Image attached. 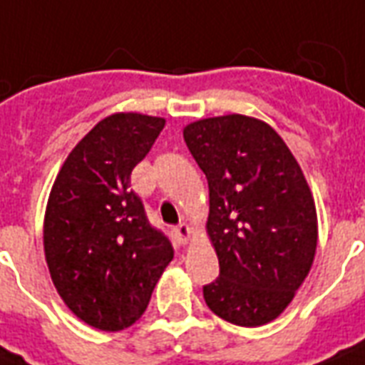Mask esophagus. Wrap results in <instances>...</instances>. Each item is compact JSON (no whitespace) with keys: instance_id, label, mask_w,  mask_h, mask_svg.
Listing matches in <instances>:
<instances>
[{"instance_id":"esophagus-1","label":"esophagus","mask_w":365,"mask_h":365,"mask_svg":"<svg viewBox=\"0 0 365 365\" xmlns=\"http://www.w3.org/2000/svg\"><path fill=\"white\" fill-rule=\"evenodd\" d=\"M191 227H189L187 223H180L178 227H174V237H176V240L180 244H187V240L191 239Z\"/></svg>"}]
</instances>
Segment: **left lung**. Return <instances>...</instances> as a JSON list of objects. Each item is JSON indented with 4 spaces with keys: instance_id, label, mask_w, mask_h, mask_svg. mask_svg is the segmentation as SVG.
I'll return each mask as SVG.
<instances>
[{
    "instance_id": "1",
    "label": "left lung",
    "mask_w": 365,
    "mask_h": 365,
    "mask_svg": "<svg viewBox=\"0 0 365 365\" xmlns=\"http://www.w3.org/2000/svg\"><path fill=\"white\" fill-rule=\"evenodd\" d=\"M183 140L210 191L206 231L220 277L202 288L206 305L237 326H263L292 303L314 261L309 183L277 130L255 117L200 119Z\"/></svg>"
}]
</instances>
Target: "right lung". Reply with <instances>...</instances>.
<instances>
[{
	"label": "right lung",
	"mask_w": 365,
	"mask_h": 365,
	"mask_svg": "<svg viewBox=\"0 0 365 365\" xmlns=\"http://www.w3.org/2000/svg\"><path fill=\"white\" fill-rule=\"evenodd\" d=\"M163 128V117H106L71 149L48 195L43 246L54 288L79 320L102 331L142 317L174 257L130 189L134 166Z\"/></svg>",
	"instance_id": "obj_1"
}]
</instances>
